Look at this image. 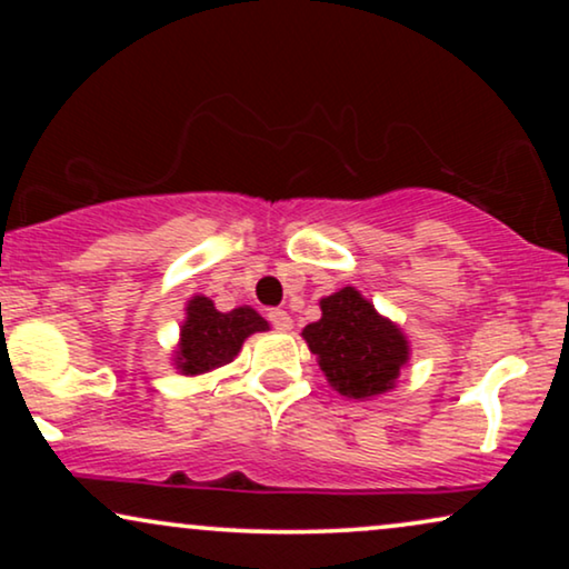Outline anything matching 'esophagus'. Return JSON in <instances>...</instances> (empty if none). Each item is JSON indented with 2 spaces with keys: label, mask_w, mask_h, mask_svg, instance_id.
Listing matches in <instances>:
<instances>
[{
  "label": "esophagus",
  "mask_w": 569,
  "mask_h": 569,
  "mask_svg": "<svg viewBox=\"0 0 569 569\" xmlns=\"http://www.w3.org/2000/svg\"><path fill=\"white\" fill-rule=\"evenodd\" d=\"M269 321H271V326H274V329H279V331H290V329H292V316L287 313V310H282V308L269 310Z\"/></svg>",
  "instance_id": "34e87169"
}]
</instances>
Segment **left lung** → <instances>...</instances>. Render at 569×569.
<instances>
[{"label": "left lung", "instance_id": "left-lung-1", "mask_svg": "<svg viewBox=\"0 0 569 569\" xmlns=\"http://www.w3.org/2000/svg\"><path fill=\"white\" fill-rule=\"evenodd\" d=\"M318 306L321 318L302 329V339L333 391L357 401L393 391L411 357L401 326L380 316L352 284L326 295Z\"/></svg>", "mask_w": 569, "mask_h": 569}]
</instances>
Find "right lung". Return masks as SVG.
Here are the masks:
<instances>
[{
	"instance_id": "obj_1",
	"label": "right lung",
	"mask_w": 569,
	"mask_h": 569,
	"mask_svg": "<svg viewBox=\"0 0 569 569\" xmlns=\"http://www.w3.org/2000/svg\"><path fill=\"white\" fill-rule=\"evenodd\" d=\"M269 331V321L251 306L228 313L214 308L207 295H193L186 302V318L173 349V365L181 376L197 378L232 362L251 333Z\"/></svg>"
}]
</instances>
